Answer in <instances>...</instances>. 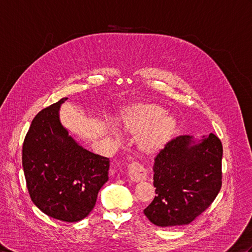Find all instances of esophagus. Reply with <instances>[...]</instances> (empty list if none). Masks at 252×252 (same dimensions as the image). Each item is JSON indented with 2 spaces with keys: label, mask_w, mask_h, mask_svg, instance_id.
Listing matches in <instances>:
<instances>
[{
  "label": "esophagus",
  "mask_w": 252,
  "mask_h": 252,
  "mask_svg": "<svg viewBox=\"0 0 252 252\" xmlns=\"http://www.w3.org/2000/svg\"><path fill=\"white\" fill-rule=\"evenodd\" d=\"M128 177L134 182L145 181L147 179V171L144 168L143 165H140L138 162H132L127 166Z\"/></svg>",
  "instance_id": "obj_1"
}]
</instances>
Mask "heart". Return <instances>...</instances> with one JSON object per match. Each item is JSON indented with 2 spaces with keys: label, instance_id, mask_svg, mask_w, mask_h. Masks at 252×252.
I'll return each instance as SVG.
<instances>
[{
  "label": "heart",
  "instance_id": "b5f03b06",
  "mask_svg": "<svg viewBox=\"0 0 252 252\" xmlns=\"http://www.w3.org/2000/svg\"><path fill=\"white\" fill-rule=\"evenodd\" d=\"M166 114V109L158 105L135 104L122 115V126L127 132L141 133L138 147L141 151L156 153L168 143L177 128L176 119Z\"/></svg>",
  "mask_w": 252,
  "mask_h": 252
}]
</instances>
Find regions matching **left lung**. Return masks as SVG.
Wrapping results in <instances>:
<instances>
[{"instance_id":"obj_1","label":"left lung","mask_w":252,"mask_h":252,"mask_svg":"<svg viewBox=\"0 0 252 252\" xmlns=\"http://www.w3.org/2000/svg\"><path fill=\"white\" fill-rule=\"evenodd\" d=\"M222 145L211 133L201 139L181 135L154 158L157 196L144 210L158 227L189 224L214 201L221 188Z\"/></svg>"}]
</instances>
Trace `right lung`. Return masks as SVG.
Masks as SVG:
<instances>
[{
	"label": "right lung",
	"instance_id": "right-lung-1",
	"mask_svg": "<svg viewBox=\"0 0 252 252\" xmlns=\"http://www.w3.org/2000/svg\"><path fill=\"white\" fill-rule=\"evenodd\" d=\"M68 98L43 108L32 121L22 147V166L32 201L62 221L85 218L108 180L109 159L80 146L60 119Z\"/></svg>",
	"mask_w": 252,
	"mask_h": 252
}]
</instances>
